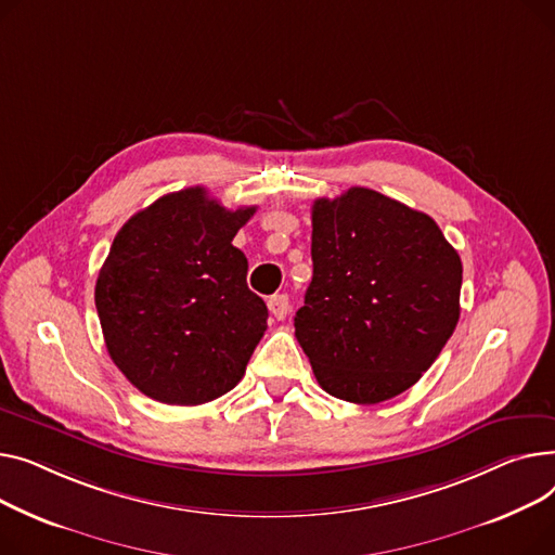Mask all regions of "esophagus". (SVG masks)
<instances>
[{
    "label": "esophagus",
    "instance_id": "esophagus-1",
    "mask_svg": "<svg viewBox=\"0 0 555 555\" xmlns=\"http://www.w3.org/2000/svg\"><path fill=\"white\" fill-rule=\"evenodd\" d=\"M269 311H271L278 320H284L286 313H288V296H284V293H280V296L269 298Z\"/></svg>",
    "mask_w": 555,
    "mask_h": 555
}]
</instances>
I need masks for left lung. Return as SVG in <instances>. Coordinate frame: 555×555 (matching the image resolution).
I'll return each mask as SVG.
<instances>
[{
  "label": "left lung",
  "mask_w": 555,
  "mask_h": 555,
  "mask_svg": "<svg viewBox=\"0 0 555 555\" xmlns=\"http://www.w3.org/2000/svg\"><path fill=\"white\" fill-rule=\"evenodd\" d=\"M311 225L296 338L324 392L361 405L395 399L457 327L462 259L433 217L370 188L315 199Z\"/></svg>",
  "instance_id": "8db88e82"
}]
</instances>
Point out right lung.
Here are the masks:
<instances>
[{
  "instance_id": "1",
  "label": "right lung",
  "mask_w": 555,
  "mask_h": 555,
  "mask_svg": "<svg viewBox=\"0 0 555 555\" xmlns=\"http://www.w3.org/2000/svg\"><path fill=\"white\" fill-rule=\"evenodd\" d=\"M255 210H228L194 185L156 199L114 237L95 309L114 365L145 397L202 405L242 380L269 318L233 246Z\"/></svg>"
}]
</instances>
